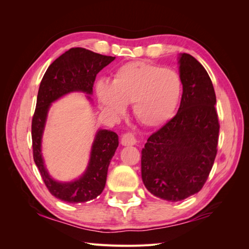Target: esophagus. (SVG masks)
I'll list each match as a JSON object with an SVG mask.
<instances>
[{
    "instance_id": "obj_1",
    "label": "esophagus",
    "mask_w": 249,
    "mask_h": 249,
    "mask_svg": "<svg viewBox=\"0 0 249 249\" xmlns=\"http://www.w3.org/2000/svg\"><path fill=\"white\" fill-rule=\"evenodd\" d=\"M137 143V139L135 137V135L132 133H126L123 135L122 137V144L124 146H130V145H135Z\"/></svg>"
}]
</instances>
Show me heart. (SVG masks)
Returning <instances> with one entry per match:
<instances>
[{"mask_svg": "<svg viewBox=\"0 0 249 249\" xmlns=\"http://www.w3.org/2000/svg\"><path fill=\"white\" fill-rule=\"evenodd\" d=\"M95 92L111 114H122L126 104L132 103L135 119L144 126L157 127L167 123L175 113L182 93V82L173 70L134 61L119 66L113 73L112 82L97 81Z\"/></svg>", "mask_w": 249, "mask_h": 249, "instance_id": "obj_1", "label": "heart"}]
</instances>
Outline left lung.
<instances>
[{
	"label": "left lung",
	"mask_w": 249,
	"mask_h": 249,
	"mask_svg": "<svg viewBox=\"0 0 249 249\" xmlns=\"http://www.w3.org/2000/svg\"><path fill=\"white\" fill-rule=\"evenodd\" d=\"M183 94L176 116L141 150V177L155 196L179 201L205 185L217 154L219 123L207 71L186 53L178 57Z\"/></svg>",
	"instance_id": "1"
}]
</instances>
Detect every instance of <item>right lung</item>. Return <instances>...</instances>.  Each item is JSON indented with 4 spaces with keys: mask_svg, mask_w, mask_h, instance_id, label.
I'll use <instances>...</instances> for the list:
<instances>
[{
    "mask_svg": "<svg viewBox=\"0 0 249 249\" xmlns=\"http://www.w3.org/2000/svg\"><path fill=\"white\" fill-rule=\"evenodd\" d=\"M114 59L83 48H72L49 66L41 80L32 119L33 158L50 192L62 201L86 202L103 192L109 164L118 146V135L110 130H97L84 172L72 180H57L50 175L42 155V137L49 111L53 103L72 92L86 94L92 104L96 74Z\"/></svg>",
    "mask_w": 249,
    "mask_h": 249,
    "instance_id": "right-lung-1",
    "label": "right lung"
}]
</instances>
